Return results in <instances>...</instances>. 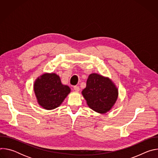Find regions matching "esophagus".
Here are the masks:
<instances>
[{"label":"esophagus","mask_w":158,"mask_h":158,"mask_svg":"<svg viewBox=\"0 0 158 158\" xmlns=\"http://www.w3.org/2000/svg\"><path fill=\"white\" fill-rule=\"evenodd\" d=\"M74 90L75 91L78 92V91H80V88H79V86H74Z\"/></svg>","instance_id":"esophagus-1"}]
</instances>
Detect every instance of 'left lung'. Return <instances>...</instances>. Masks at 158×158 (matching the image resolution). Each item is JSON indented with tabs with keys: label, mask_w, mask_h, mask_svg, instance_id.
<instances>
[{
	"label": "left lung",
	"mask_w": 158,
	"mask_h": 158,
	"mask_svg": "<svg viewBox=\"0 0 158 158\" xmlns=\"http://www.w3.org/2000/svg\"><path fill=\"white\" fill-rule=\"evenodd\" d=\"M82 95L90 108L99 114H105L113 108L119 91L109 77L92 73L88 77Z\"/></svg>",
	"instance_id": "8db88e82"
}]
</instances>
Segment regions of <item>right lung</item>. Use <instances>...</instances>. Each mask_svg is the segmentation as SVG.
<instances>
[{
    "label": "right lung",
    "mask_w": 158,
    "mask_h": 158,
    "mask_svg": "<svg viewBox=\"0 0 158 158\" xmlns=\"http://www.w3.org/2000/svg\"><path fill=\"white\" fill-rule=\"evenodd\" d=\"M34 91L38 104L44 109L52 110L61 105L71 89L62 84L56 73H46L35 80Z\"/></svg>",
    "instance_id": "add662e5"
}]
</instances>
